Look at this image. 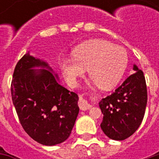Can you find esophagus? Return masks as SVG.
Returning <instances> with one entry per match:
<instances>
[{
  "label": "esophagus",
  "mask_w": 159,
  "mask_h": 159,
  "mask_svg": "<svg viewBox=\"0 0 159 159\" xmlns=\"http://www.w3.org/2000/svg\"><path fill=\"white\" fill-rule=\"evenodd\" d=\"M78 106H79L80 109L83 111H85V110H89L90 109L92 106L90 105L88 101H87L85 99H83V96H79V101H78Z\"/></svg>",
  "instance_id": "1"
}]
</instances>
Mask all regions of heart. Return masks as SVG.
<instances>
[{"mask_svg": "<svg viewBox=\"0 0 159 159\" xmlns=\"http://www.w3.org/2000/svg\"><path fill=\"white\" fill-rule=\"evenodd\" d=\"M75 58L65 57L60 66L70 85L84 76L89 70L90 77L102 89H111L119 83L126 70L129 57L123 48L104 40H91L74 50Z\"/></svg>", "mask_w": 159, "mask_h": 159, "instance_id": "1", "label": "heart"}]
</instances>
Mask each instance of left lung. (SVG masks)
Masks as SVG:
<instances>
[{"mask_svg": "<svg viewBox=\"0 0 159 159\" xmlns=\"http://www.w3.org/2000/svg\"><path fill=\"white\" fill-rule=\"evenodd\" d=\"M133 70L135 72L99 103L103 113L101 129L112 140H123L131 136L145 115L147 103L146 79L143 71L135 65Z\"/></svg>", "mask_w": 159, "mask_h": 159, "instance_id": "obj_1", "label": "left lung"}]
</instances>
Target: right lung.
<instances>
[{
    "label": "right lung",
    "mask_w": 159,
    "mask_h": 159,
    "mask_svg": "<svg viewBox=\"0 0 159 159\" xmlns=\"http://www.w3.org/2000/svg\"><path fill=\"white\" fill-rule=\"evenodd\" d=\"M52 72L48 63L27 52L17 63L11 83L12 103L23 129L45 146L67 140L79 112L77 94L61 86Z\"/></svg>",
    "instance_id": "1"
}]
</instances>
